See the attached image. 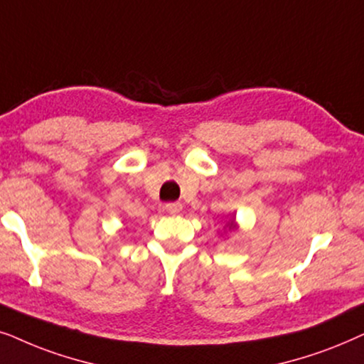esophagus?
<instances>
[{
	"label": "esophagus",
	"mask_w": 364,
	"mask_h": 364,
	"mask_svg": "<svg viewBox=\"0 0 364 364\" xmlns=\"http://www.w3.org/2000/svg\"><path fill=\"white\" fill-rule=\"evenodd\" d=\"M166 211L169 213V215H178L179 211H181V203H178V201H174V203H166Z\"/></svg>",
	"instance_id": "34e87169"
}]
</instances>
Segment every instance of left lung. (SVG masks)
Here are the masks:
<instances>
[{
  "mask_svg": "<svg viewBox=\"0 0 364 364\" xmlns=\"http://www.w3.org/2000/svg\"><path fill=\"white\" fill-rule=\"evenodd\" d=\"M232 226H235V225H232V221H231V223H230V228H232Z\"/></svg>",
  "mask_w": 364,
  "mask_h": 364,
  "instance_id": "1",
  "label": "left lung"
}]
</instances>
